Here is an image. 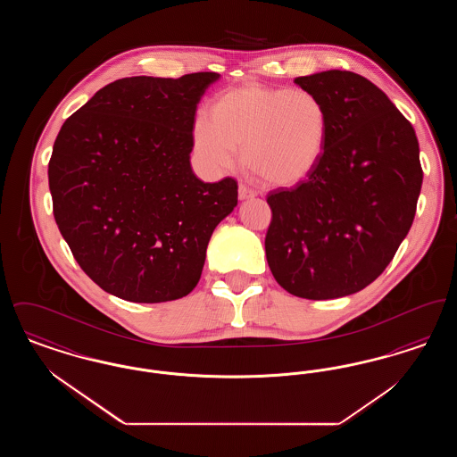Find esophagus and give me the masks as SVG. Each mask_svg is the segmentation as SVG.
Here are the masks:
<instances>
[{
    "instance_id": "34e87169",
    "label": "esophagus",
    "mask_w": 457,
    "mask_h": 457,
    "mask_svg": "<svg viewBox=\"0 0 457 457\" xmlns=\"http://www.w3.org/2000/svg\"><path fill=\"white\" fill-rule=\"evenodd\" d=\"M257 195L255 194V190L253 188H250V187H246V185H243V183H239L238 187V196L239 200H246V198H253V196Z\"/></svg>"
}]
</instances>
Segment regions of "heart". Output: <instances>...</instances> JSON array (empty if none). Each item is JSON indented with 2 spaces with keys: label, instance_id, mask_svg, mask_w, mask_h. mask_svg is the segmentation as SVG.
Here are the masks:
<instances>
[{
  "label": "heart",
  "instance_id": "heart-1",
  "mask_svg": "<svg viewBox=\"0 0 457 457\" xmlns=\"http://www.w3.org/2000/svg\"><path fill=\"white\" fill-rule=\"evenodd\" d=\"M327 131L326 104L313 92L246 86L219 96L211 114H196L192 145L207 171L229 170L243 147L250 171L274 185H296L317 168Z\"/></svg>",
  "mask_w": 457,
  "mask_h": 457
}]
</instances>
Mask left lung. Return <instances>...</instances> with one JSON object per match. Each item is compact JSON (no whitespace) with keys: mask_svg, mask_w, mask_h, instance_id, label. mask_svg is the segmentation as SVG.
Returning a JSON list of instances; mask_svg holds the SVG:
<instances>
[{"mask_svg":"<svg viewBox=\"0 0 457 457\" xmlns=\"http://www.w3.org/2000/svg\"><path fill=\"white\" fill-rule=\"evenodd\" d=\"M328 112L326 149L295 188L267 195L265 255L287 293L332 300L361 291L413 224L423 171L411 123L365 77L327 70L295 79Z\"/></svg>","mask_w":457,"mask_h":457,"instance_id":"obj_1","label":"left lung"}]
</instances>
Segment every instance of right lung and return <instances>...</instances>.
<instances>
[{
	"label": "right lung",
	"mask_w": 457,
	"mask_h": 457,
	"mask_svg": "<svg viewBox=\"0 0 457 457\" xmlns=\"http://www.w3.org/2000/svg\"><path fill=\"white\" fill-rule=\"evenodd\" d=\"M219 73L129 77L62 127L49 161L53 212L88 278L121 300L162 303L195 287L238 183L190 166L196 104Z\"/></svg>",
	"instance_id": "add662e5"
}]
</instances>
